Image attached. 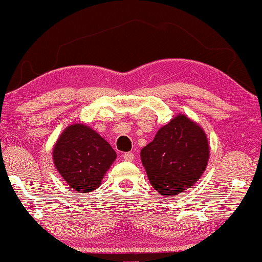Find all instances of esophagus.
<instances>
[{
  "label": "esophagus",
  "instance_id": "34e87169",
  "mask_svg": "<svg viewBox=\"0 0 262 262\" xmlns=\"http://www.w3.org/2000/svg\"><path fill=\"white\" fill-rule=\"evenodd\" d=\"M122 157H123V159H125L126 162H133V161H134V158H135L134 154H133V152H126V154H123Z\"/></svg>",
  "mask_w": 262,
  "mask_h": 262
}]
</instances>
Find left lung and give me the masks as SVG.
<instances>
[{
    "label": "left lung",
    "mask_w": 262,
    "mask_h": 262,
    "mask_svg": "<svg viewBox=\"0 0 262 262\" xmlns=\"http://www.w3.org/2000/svg\"><path fill=\"white\" fill-rule=\"evenodd\" d=\"M210 150L203 128L178 114L141 150V161L152 187L163 196H176L201 178Z\"/></svg>",
    "instance_id": "1"
}]
</instances>
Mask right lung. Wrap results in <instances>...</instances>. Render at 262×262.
<instances>
[{"mask_svg": "<svg viewBox=\"0 0 262 262\" xmlns=\"http://www.w3.org/2000/svg\"><path fill=\"white\" fill-rule=\"evenodd\" d=\"M53 163L70 188L90 193L101 185L117 152L98 133L84 123H72L53 148Z\"/></svg>", "mask_w": 262, "mask_h": 262, "instance_id": "obj_1", "label": "right lung"}]
</instances>
